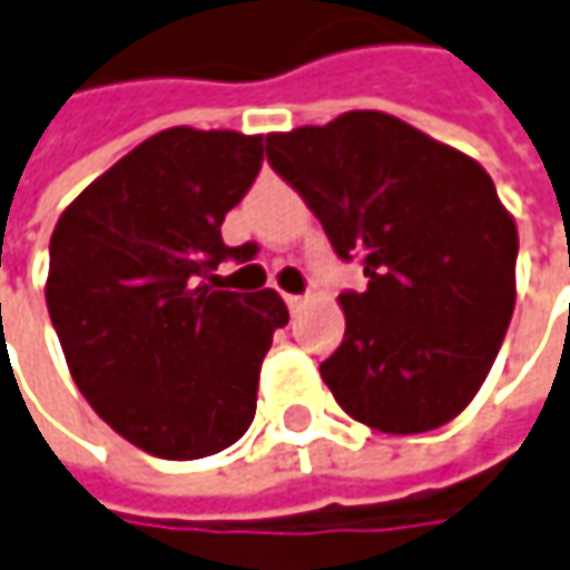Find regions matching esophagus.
<instances>
[{"label":"esophagus","mask_w":570,"mask_h":570,"mask_svg":"<svg viewBox=\"0 0 570 570\" xmlns=\"http://www.w3.org/2000/svg\"><path fill=\"white\" fill-rule=\"evenodd\" d=\"M284 299H286V306H289V312H296L303 303H306V296H296V293H286Z\"/></svg>","instance_id":"1"}]
</instances>
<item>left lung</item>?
Instances as JSON below:
<instances>
[{
	"mask_svg": "<svg viewBox=\"0 0 570 570\" xmlns=\"http://www.w3.org/2000/svg\"><path fill=\"white\" fill-rule=\"evenodd\" d=\"M334 255L363 261L341 293L344 341L322 380L354 421L424 433L482 389L517 299V226L482 165L383 111L267 137Z\"/></svg>",
	"mask_w": 570,
	"mask_h": 570,
	"instance_id": "8db88e82",
	"label": "left lung"
}]
</instances>
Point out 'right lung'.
Segmentation results:
<instances>
[{
	"label": "right lung",
	"instance_id": "obj_1",
	"mask_svg": "<svg viewBox=\"0 0 570 570\" xmlns=\"http://www.w3.org/2000/svg\"><path fill=\"white\" fill-rule=\"evenodd\" d=\"M261 137L161 130L62 210L47 309L69 373L114 431L161 459L233 446L258 405L261 360L289 322L274 289H216L223 219L255 185Z\"/></svg>",
	"mask_w": 570,
	"mask_h": 570
}]
</instances>
